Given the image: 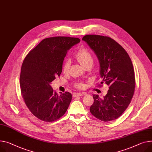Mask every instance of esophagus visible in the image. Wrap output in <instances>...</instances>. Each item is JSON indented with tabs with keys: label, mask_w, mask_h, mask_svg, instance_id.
<instances>
[{
	"label": "esophagus",
	"mask_w": 152,
	"mask_h": 152,
	"mask_svg": "<svg viewBox=\"0 0 152 152\" xmlns=\"http://www.w3.org/2000/svg\"><path fill=\"white\" fill-rule=\"evenodd\" d=\"M83 94H84V93H74L73 94V97H76V96H82Z\"/></svg>",
	"instance_id": "obj_1"
}]
</instances>
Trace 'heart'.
<instances>
[{
  "label": "heart",
  "instance_id": "b5f03b06",
  "mask_svg": "<svg viewBox=\"0 0 152 152\" xmlns=\"http://www.w3.org/2000/svg\"><path fill=\"white\" fill-rule=\"evenodd\" d=\"M76 58L77 60V61L84 68L90 65H92L94 62V58L92 54L86 48H82L78 50V52L76 54ZM70 65L71 62L69 59H66L63 65V71L64 73L68 72ZM84 85L82 83L78 82L74 84V87L77 88H82L84 87Z\"/></svg>",
  "mask_w": 152,
  "mask_h": 152
}]
</instances>
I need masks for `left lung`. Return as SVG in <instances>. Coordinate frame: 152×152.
Here are the masks:
<instances>
[{"label":"left lung","instance_id":"1","mask_svg":"<svg viewBox=\"0 0 152 152\" xmlns=\"http://www.w3.org/2000/svg\"><path fill=\"white\" fill-rule=\"evenodd\" d=\"M83 39L99 60L103 80L98 86L102 87L104 83L109 87L103 99L93 95L90 113L103 122L115 120L126 109L134 93L136 79L132 62L125 49L109 37L86 35Z\"/></svg>","mask_w":152,"mask_h":152}]
</instances>
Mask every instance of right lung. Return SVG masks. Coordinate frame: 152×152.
Wrapping results in <instances>:
<instances>
[{
	"mask_svg": "<svg viewBox=\"0 0 152 152\" xmlns=\"http://www.w3.org/2000/svg\"><path fill=\"white\" fill-rule=\"evenodd\" d=\"M79 42L75 37L47 38L25 57L19 79L21 92L26 106L38 119L52 122L67 110L72 94L65 92L58 95L50 84L61 74L68 50Z\"/></svg>",
	"mask_w": 152,
	"mask_h": 152,
	"instance_id": "right-lung-1",
	"label": "right lung"
}]
</instances>
